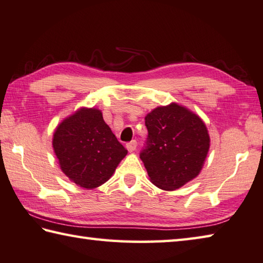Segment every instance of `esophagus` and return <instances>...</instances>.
<instances>
[{
  "label": "esophagus",
  "instance_id": "esophagus-1",
  "mask_svg": "<svg viewBox=\"0 0 263 263\" xmlns=\"http://www.w3.org/2000/svg\"><path fill=\"white\" fill-rule=\"evenodd\" d=\"M126 148H127L128 152H133L137 148V141L136 140H132L130 142H127Z\"/></svg>",
  "mask_w": 263,
  "mask_h": 263
}]
</instances>
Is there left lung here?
<instances>
[{"instance_id": "8db88e82", "label": "left lung", "mask_w": 263, "mask_h": 263, "mask_svg": "<svg viewBox=\"0 0 263 263\" xmlns=\"http://www.w3.org/2000/svg\"><path fill=\"white\" fill-rule=\"evenodd\" d=\"M145 125L148 136L140 159L152 183L174 191L197 177L209 149V135L201 118L171 103L148 114Z\"/></svg>"}]
</instances>
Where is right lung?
Returning a JSON list of instances; mask_svg holds the SVG:
<instances>
[{"instance_id":"obj_1","label":"right lung","mask_w":263,"mask_h":263,"mask_svg":"<svg viewBox=\"0 0 263 263\" xmlns=\"http://www.w3.org/2000/svg\"><path fill=\"white\" fill-rule=\"evenodd\" d=\"M52 147L62 171L84 189L106 183L127 154L94 108H83L64 119L54 133Z\"/></svg>"}]
</instances>
